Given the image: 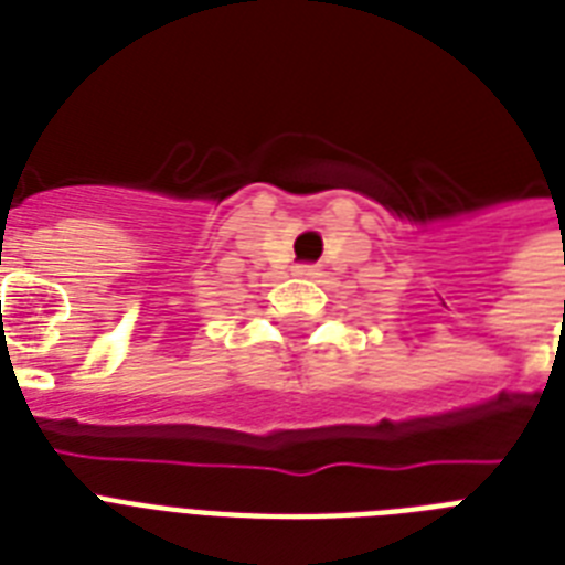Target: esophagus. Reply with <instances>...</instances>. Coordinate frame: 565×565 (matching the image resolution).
<instances>
[{
	"label": "esophagus",
	"mask_w": 565,
	"mask_h": 565,
	"mask_svg": "<svg viewBox=\"0 0 565 565\" xmlns=\"http://www.w3.org/2000/svg\"><path fill=\"white\" fill-rule=\"evenodd\" d=\"M292 273L299 275V278H317L319 269H317V266H310V264H299L296 269H292Z\"/></svg>",
	"instance_id": "34e87169"
}]
</instances>
